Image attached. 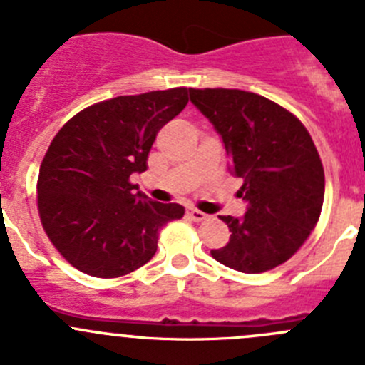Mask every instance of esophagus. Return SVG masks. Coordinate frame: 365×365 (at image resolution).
I'll return each instance as SVG.
<instances>
[{"label": "esophagus", "mask_w": 365, "mask_h": 365, "mask_svg": "<svg viewBox=\"0 0 365 365\" xmlns=\"http://www.w3.org/2000/svg\"><path fill=\"white\" fill-rule=\"evenodd\" d=\"M187 216H189L192 221H198V223L200 221L207 220V214L202 212V210H198V209H194V207H189V209H187Z\"/></svg>", "instance_id": "34e87169"}]
</instances>
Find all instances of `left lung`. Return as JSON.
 <instances>
[{
    "label": "left lung",
    "mask_w": 365,
    "mask_h": 365,
    "mask_svg": "<svg viewBox=\"0 0 365 365\" xmlns=\"http://www.w3.org/2000/svg\"><path fill=\"white\" fill-rule=\"evenodd\" d=\"M189 91L223 138L248 202L243 220L221 216L232 234L210 255L243 274L286 263L315 229L324 202V167L308 129L263 95L227 88Z\"/></svg>",
    "instance_id": "left-lung-1"
}]
</instances>
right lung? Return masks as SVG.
Segmentation results:
<instances>
[{"instance_id": "add662e5", "label": "right lung", "mask_w": 365, "mask_h": 365, "mask_svg": "<svg viewBox=\"0 0 365 365\" xmlns=\"http://www.w3.org/2000/svg\"><path fill=\"white\" fill-rule=\"evenodd\" d=\"M189 102V88L120 95L71 117L41 162L37 210L44 232L83 274L115 279L144 267L178 203L149 200L131 183L148 169L160 129Z\"/></svg>"}]
</instances>
